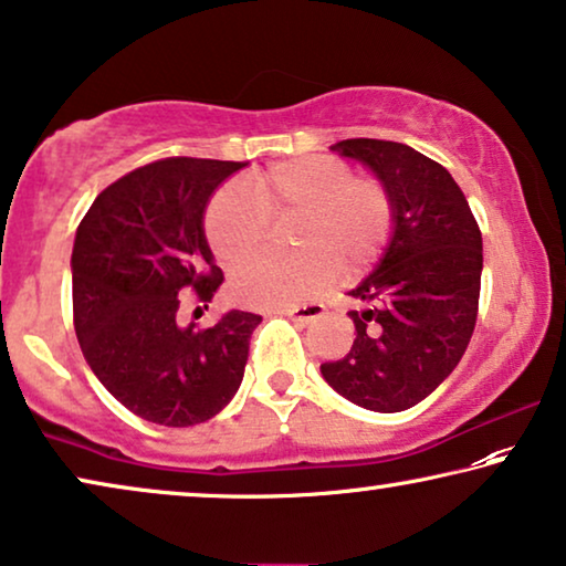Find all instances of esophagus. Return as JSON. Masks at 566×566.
<instances>
[{
    "label": "esophagus",
    "mask_w": 566,
    "mask_h": 566,
    "mask_svg": "<svg viewBox=\"0 0 566 566\" xmlns=\"http://www.w3.org/2000/svg\"><path fill=\"white\" fill-rule=\"evenodd\" d=\"M284 315L290 317V321L297 323V325H307V323L321 321V317L325 315V305H323V302H307V305L286 310Z\"/></svg>",
    "instance_id": "obj_1"
}]
</instances>
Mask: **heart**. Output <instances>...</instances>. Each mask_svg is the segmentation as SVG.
Returning <instances> with one entry per match:
<instances>
[{
    "mask_svg": "<svg viewBox=\"0 0 566 566\" xmlns=\"http://www.w3.org/2000/svg\"><path fill=\"white\" fill-rule=\"evenodd\" d=\"M294 219L287 240L303 251L286 260L252 255L269 221ZM395 226V205L374 177H354L346 161L305 156L276 164L253 179L220 187L207 205L205 235L218 261L233 266L230 294L245 307L282 310L321 292L336 266L344 276L359 274L385 251Z\"/></svg>",
    "mask_w": 566,
    "mask_h": 566,
    "instance_id": "b5f03b06",
    "label": "heart"
}]
</instances>
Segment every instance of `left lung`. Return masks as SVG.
Returning a JSON list of instances; mask_svg holds the SVG:
<instances>
[{
	"label": "left lung",
	"mask_w": 566,
	"mask_h": 566,
	"mask_svg": "<svg viewBox=\"0 0 566 566\" xmlns=\"http://www.w3.org/2000/svg\"><path fill=\"white\" fill-rule=\"evenodd\" d=\"M377 174L395 205L385 256L352 290L356 338L321 364L328 385L359 408L400 412L426 400L464 356L482 282V233L464 192L441 164L395 140L336 146Z\"/></svg>",
	"instance_id": "8db88e82"
}]
</instances>
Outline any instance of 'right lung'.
Instances as JSON below:
<instances>
[{
    "instance_id": "add662e5",
    "label": "right lung",
    "mask_w": 566,
    "mask_h": 566,
    "mask_svg": "<svg viewBox=\"0 0 566 566\" xmlns=\"http://www.w3.org/2000/svg\"><path fill=\"white\" fill-rule=\"evenodd\" d=\"M241 161L171 156L102 189L76 228L74 328L109 395L150 423L187 428L233 400L261 315L230 310L212 328L181 325L187 294L212 300L220 266L205 207Z\"/></svg>"
}]
</instances>
